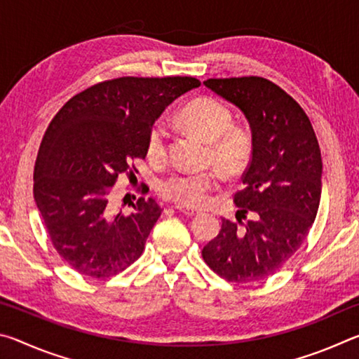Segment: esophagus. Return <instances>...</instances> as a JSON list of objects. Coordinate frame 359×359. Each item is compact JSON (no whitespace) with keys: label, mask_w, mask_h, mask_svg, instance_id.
Here are the masks:
<instances>
[{"label":"esophagus","mask_w":359,"mask_h":359,"mask_svg":"<svg viewBox=\"0 0 359 359\" xmlns=\"http://www.w3.org/2000/svg\"><path fill=\"white\" fill-rule=\"evenodd\" d=\"M175 209H177L180 214H184V215H188V217H194V215H198L199 214V210H196V209H190V208H185V205H182V204H177L175 205Z\"/></svg>","instance_id":"1"}]
</instances>
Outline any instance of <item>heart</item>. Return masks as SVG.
<instances>
[{
	"mask_svg": "<svg viewBox=\"0 0 359 359\" xmlns=\"http://www.w3.org/2000/svg\"><path fill=\"white\" fill-rule=\"evenodd\" d=\"M185 130L208 142L205 161L214 163L228 177L242 174L253 156V139L245 128L233 125V114L222 101L201 96L188 102L177 115ZM169 133L163 123H156L147 137V156L151 161H165ZM222 175L217 169L199 172H177L160 184V194L168 201L199 208L209 201L210 193L220 185Z\"/></svg>",
	"mask_w": 359,
	"mask_h": 359,
	"instance_id": "b5f03b06",
	"label": "heart"
}]
</instances>
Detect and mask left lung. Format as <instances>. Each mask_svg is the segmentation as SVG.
Wrapping results in <instances>:
<instances>
[{
	"mask_svg": "<svg viewBox=\"0 0 359 359\" xmlns=\"http://www.w3.org/2000/svg\"><path fill=\"white\" fill-rule=\"evenodd\" d=\"M208 88L238 106L250 123L253 156L234 194L238 222L223 218L203 258L228 282L271 277L306 241L321 198V154L302 107L264 77L208 79ZM250 213L252 218L242 222Z\"/></svg>",
	"mask_w": 359,
	"mask_h": 359,
	"instance_id": "8db88e82",
	"label": "left lung"
}]
</instances>
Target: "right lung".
I'll return each mask as SVG.
<instances>
[{
	"label": "right lung",
	"mask_w": 359,
	"mask_h": 359,
	"mask_svg": "<svg viewBox=\"0 0 359 359\" xmlns=\"http://www.w3.org/2000/svg\"><path fill=\"white\" fill-rule=\"evenodd\" d=\"M199 85L180 76L112 79L72 96L52 118L36 158L34 201L53 248L79 274L117 276L142 255L161 208L139 198L131 214H114L109 194L120 174L137 172L161 112Z\"/></svg>",
	"instance_id": "1"
}]
</instances>
